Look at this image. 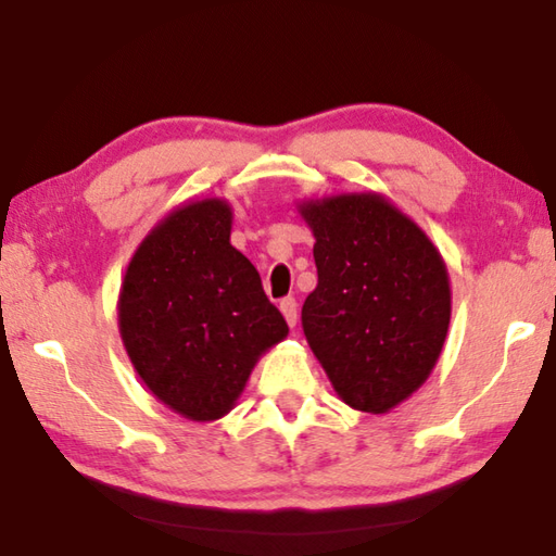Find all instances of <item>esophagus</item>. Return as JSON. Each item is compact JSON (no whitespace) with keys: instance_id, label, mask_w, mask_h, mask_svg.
Wrapping results in <instances>:
<instances>
[{"instance_id":"esophagus-1","label":"esophagus","mask_w":556,"mask_h":556,"mask_svg":"<svg viewBox=\"0 0 556 556\" xmlns=\"http://www.w3.org/2000/svg\"><path fill=\"white\" fill-rule=\"evenodd\" d=\"M279 312L285 314L289 326H296V301H294V296L281 299V301H279Z\"/></svg>"}]
</instances>
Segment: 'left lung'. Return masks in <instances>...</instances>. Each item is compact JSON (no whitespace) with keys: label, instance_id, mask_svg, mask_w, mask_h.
<instances>
[{"label":"left lung","instance_id":"left-lung-1","mask_svg":"<svg viewBox=\"0 0 556 556\" xmlns=\"http://www.w3.org/2000/svg\"><path fill=\"white\" fill-rule=\"evenodd\" d=\"M312 228L318 285L301 308L308 345L353 409L384 414L417 392L451 321L439 250L380 193L299 205Z\"/></svg>","mask_w":556,"mask_h":556}]
</instances>
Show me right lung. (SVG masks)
<instances>
[{
    "label": "right lung",
    "instance_id": "right-lung-1",
    "mask_svg": "<svg viewBox=\"0 0 556 556\" xmlns=\"http://www.w3.org/2000/svg\"><path fill=\"white\" fill-rule=\"evenodd\" d=\"M230 228L220 199L172 211L137 248L117 301L137 375L193 421L228 414L260 355L289 333L255 265L230 244Z\"/></svg>",
    "mask_w": 556,
    "mask_h": 556
}]
</instances>
